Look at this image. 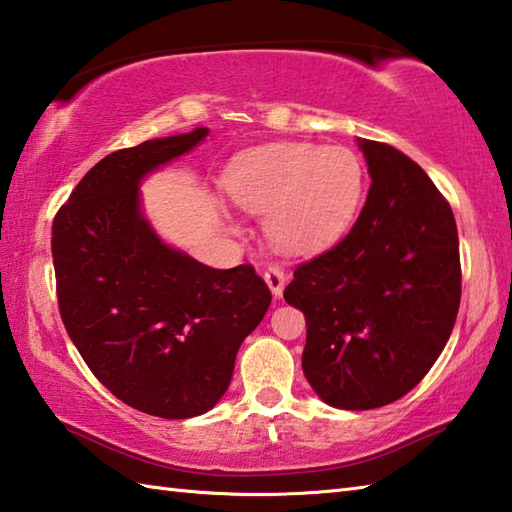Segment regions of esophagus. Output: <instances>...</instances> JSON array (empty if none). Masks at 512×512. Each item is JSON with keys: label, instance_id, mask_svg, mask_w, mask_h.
I'll list each match as a JSON object with an SVG mask.
<instances>
[{"label": "esophagus", "instance_id": "esophagus-1", "mask_svg": "<svg viewBox=\"0 0 512 512\" xmlns=\"http://www.w3.org/2000/svg\"><path fill=\"white\" fill-rule=\"evenodd\" d=\"M264 280H266L268 288H271V293H273L275 297H280V295L284 293L286 282H288V273L284 271L282 266L273 264V266H268L266 271H264Z\"/></svg>", "mask_w": 512, "mask_h": 512}]
</instances>
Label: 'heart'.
I'll use <instances>...</instances> for the list:
<instances>
[{
    "label": "heart",
    "mask_w": 512,
    "mask_h": 512,
    "mask_svg": "<svg viewBox=\"0 0 512 512\" xmlns=\"http://www.w3.org/2000/svg\"><path fill=\"white\" fill-rule=\"evenodd\" d=\"M224 188L235 206L268 212V232L288 253H318L356 221L365 197V167L347 147L277 143L241 154Z\"/></svg>",
    "instance_id": "obj_1"
}]
</instances>
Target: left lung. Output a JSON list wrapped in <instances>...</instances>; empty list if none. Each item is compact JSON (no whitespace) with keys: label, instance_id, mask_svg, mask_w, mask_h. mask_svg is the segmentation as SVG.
<instances>
[{"label":"left lung","instance_id":"1","mask_svg":"<svg viewBox=\"0 0 512 512\" xmlns=\"http://www.w3.org/2000/svg\"><path fill=\"white\" fill-rule=\"evenodd\" d=\"M371 185L351 230L297 264L284 300L306 318L302 369L324 403L374 410L421 383L461 302L448 199L410 156L358 141Z\"/></svg>","mask_w":512,"mask_h":512}]
</instances>
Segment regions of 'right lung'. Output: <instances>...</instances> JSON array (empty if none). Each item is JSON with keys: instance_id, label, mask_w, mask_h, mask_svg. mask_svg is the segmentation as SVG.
<instances>
[{"instance_id": "right-lung-1", "label": "right lung", "mask_w": 512, "mask_h": 512, "mask_svg": "<svg viewBox=\"0 0 512 512\" xmlns=\"http://www.w3.org/2000/svg\"><path fill=\"white\" fill-rule=\"evenodd\" d=\"M206 136L199 127L111 152L53 219L64 329L111 394L161 418L217 405L241 342L273 300L250 264L228 271L201 264L165 246L141 215L143 176Z\"/></svg>"}]
</instances>
